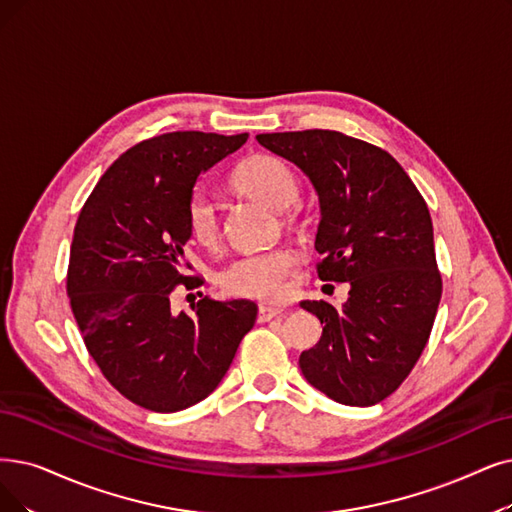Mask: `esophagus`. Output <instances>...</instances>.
Instances as JSON below:
<instances>
[{
    "instance_id": "esophagus-1",
    "label": "esophagus",
    "mask_w": 512,
    "mask_h": 512,
    "mask_svg": "<svg viewBox=\"0 0 512 512\" xmlns=\"http://www.w3.org/2000/svg\"><path fill=\"white\" fill-rule=\"evenodd\" d=\"M281 315H283L281 309H273V306H267V304H262L260 309H258V321H260V323H267V321L277 319V317H281Z\"/></svg>"
}]
</instances>
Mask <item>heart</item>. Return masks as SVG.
<instances>
[{"mask_svg": "<svg viewBox=\"0 0 512 512\" xmlns=\"http://www.w3.org/2000/svg\"><path fill=\"white\" fill-rule=\"evenodd\" d=\"M231 185L245 197H252L271 210H285L298 199L300 182L294 170L279 157L254 155L233 172ZM187 231L203 248H212L220 237V220L214 199L195 191L185 210ZM298 269V258L288 248L243 254L231 260L218 275L222 292L239 298L277 302L288 294V279Z\"/></svg>", "mask_w": 512, "mask_h": 512, "instance_id": "1", "label": "heart"}]
</instances>
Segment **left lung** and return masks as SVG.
Returning <instances> with one entry per match:
<instances>
[{
	"mask_svg": "<svg viewBox=\"0 0 512 512\" xmlns=\"http://www.w3.org/2000/svg\"><path fill=\"white\" fill-rule=\"evenodd\" d=\"M296 163L319 195L315 250L321 281L349 283L336 309L302 300L323 334L300 370L330 399L367 407L395 393L431 336L441 300L433 220L426 201L386 151L334 130L258 134Z\"/></svg>",
	"mask_w": 512,
	"mask_h": 512,
	"instance_id": "8db88e82",
	"label": "left lung"
}]
</instances>
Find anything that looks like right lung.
<instances>
[{"mask_svg":"<svg viewBox=\"0 0 512 512\" xmlns=\"http://www.w3.org/2000/svg\"><path fill=\"white\" fill-rule=\"evenodd\" d=\"M248 134L170 132L142 140L102 174L79 212L67 294L86 349L117 391L170 414L206 399L227 374L258 306L250 300L170 309L185 275V210L201 172L237 151Z\"/></svg>","mask_w":512,"mask_h":512,"instance_id":"add662e5","label":"right lung"}]
</instances>
